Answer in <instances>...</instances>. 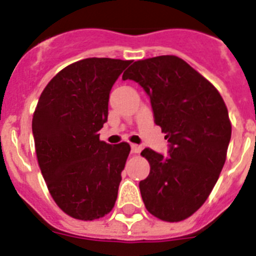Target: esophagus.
I'll list each match as a JSON object with an SVG mask.
<instances>
[{
	"label": "esophagus",
	"instance_id": "1",
	"mask_svg": "<svg viewBox=\"0 0 256 256\" xmlns=\"http://www.w3.org/2000/svg\"><path fill=\"white\" fill-rule=\"evenodd\" d=\"M130 148H132V154H140L142 150L141 146H138V144H130Z\"/></svg>",
	"mask_w": 256,
	"mask_h": 256
}]
</instances>
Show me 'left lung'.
Returning <instances> with one entry per match:
<instances>
[{
    "label": "left lung",
    "instance_id": "1",
    "mask_svg": "<svg viewBox=\"0 0 256 256\" xmlns=\"http://www.w3.org/2000/svg\"><path fill=\"white\" fill-rule=\"evenodd\" d=\"M150 96L155 123L170 144L169 158L141 152L150 174L140 182L144 204L164 222L198 212L216 186L227 158L232 124L214 86L178 56L134 61L124 72Z\"/></svg>",
    "mask_w": 256,
    "mask_h": 256
}]
</instances>
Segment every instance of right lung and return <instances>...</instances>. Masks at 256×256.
<instances>
[{
  "label": "right lung",
  "mask_w": 256,
  "mask_h": 256,
  "mask_svg": "<svg viewBox=\"0 0 256 256\" xmlns=\"http://www.w3.org/2000/svg\"><path fill=\"white\" fill-rule=\"evenodd\" d=\"M130 62L76 61L50 80L36 106L32 130L38 165L54 201L72 218L94 220L115 205L130 146L100 141L98 130L108 120L112 84Z\"/></svg>",
  "instance_id": "add662e5"
}]
</instances>
